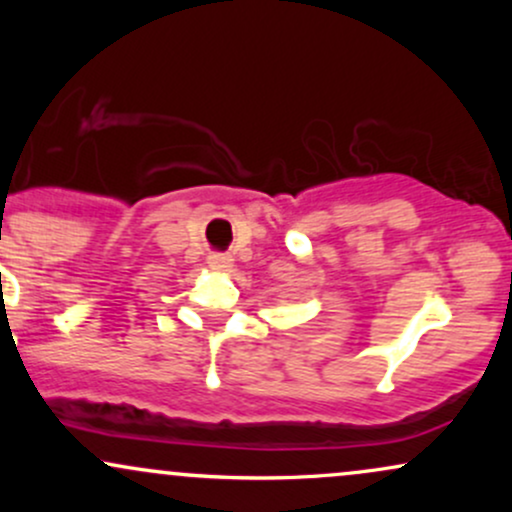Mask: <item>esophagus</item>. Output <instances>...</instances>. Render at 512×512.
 Wrapping results in <instances>:
<instances>
[{"label": "esophagus", "mask_w": 512, "mask_h": 512, "mask_svg": "<svg viewBox=\"0 0 512 512\" xmlns=\"http://www.w3.org/2000/svg\"><path fill=\"white\" fill-rule=\"evenodd\" d=\"M207 262L214 272H228L233 267V257L226 255V252H214V255H209Z\"/></svg>", "instance_id": "1"}]
</instances>
